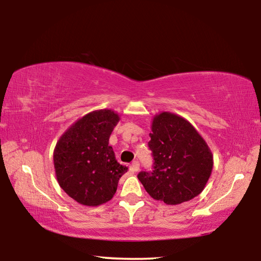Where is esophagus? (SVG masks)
<instances>
[{"instance_id":"34e87169","label":"esophagus","mask_w":261,"mask_h":261,"mask_svg":"<svg viewBox=\"0 0 261 261\" xmlns=\"http://www.w3.org/2000/svg\"><path fill=\"white\" fill-rule=\"evenodd\" d=\"M139 162L138 161H134L132 162V165H131V168H132V170L134 171H138L139 170Z\"/></svg>"}]
</instances>
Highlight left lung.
<instances>
[{"mask_svg": "<svg viewBox=\"0 0 261 261\" xmlns=\"http://www.w3.org/2000/svg\"><path fill=\"white\" fill-rule=\"evenodd\" d=\"M148 146L154 158L152 173L138 179L153 199L167 205L191 200L205 189L213 169V154L191 123L177 114L154 115Z\"/></svg>", "mask_w": 261, "mask_h": 261, "instance_id": "1", "label": "left lung"}]
</instances>
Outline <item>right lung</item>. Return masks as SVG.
Masks as SVG:
<instances>
[{"instance_id":"add662e5","label":"right lung","mask_w":261,"mask_h":261,"mask_svg":"<svg viewBox=\"0 0 261 261\" xmlns=\"http://www.w3.org/2000/svg\"><path fill=\"white\" fill-rule=\"evenodd\" d=\"M121 120L112 109L84 115L70 125L54 148L55 175L63 191L84 206L109 201L127 171L115 159L109 137Z\"/></svg>"}]
</instances>
